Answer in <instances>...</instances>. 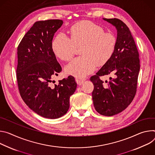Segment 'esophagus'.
Returning a JSON list of instances; mask_svg holds the SVG:
<instances>
[{
  "label": "esophagus",
  "instance_id": "1",
  "mask_svg": "<svg viewBox=\"0 0 155 155\" xmlns=\"http://www.w3.org/2000/svg\"><path fill=\"white\" fill-rule=\"evenodd\" d=\"M75 80H76V83L78 84V85H81L84 81H85V79H81V78H76V79H75Z\"/></svg>",
  "mask_w": 155,
  "mask_h": 155
}]
</instances>
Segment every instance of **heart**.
Returning a JSON list of instances; mask_svg holds the SVG:
<instances>
[{"label":"heart","mask_w":155,"mask_h":155,"mask_svg":"<svg viewBox=\"0 0 155 155\" xmlns=\"http://www.w3.org/2000/svg\"><path fill=\"white\" fill-rule=\"evenodd\" d=\"M70 38L59 34L54 38L51 48L55 55L63 61H70L79 47L82 55L65 67L67 74L82 78L92 72L97 64H105L113 55L117 40L114 34L105 32L95 23L83 20L74 24L69 31Z\"/></svg>","instance_id":"obj_1"}]
</instances>
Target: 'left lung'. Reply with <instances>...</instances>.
<instances>
[{"instance_id": "obj_1", "label": "left lung", "mask_w": 155, "mask_h": 155, "mask_svg": "<svg viewBox=\"0 0 155 155\" xmlns=\"http://www.w3.org/2000/svg\"><path fill=\"white\" fill-rule=\"evenodd\" d=\"M104 20L117 29L116 47L111 59L90 80L94 85L92 95L95 109L101 115L111 116L124 110L132 101L137 92L140 60L127 25L117 18ZM110 74L113 78L104 84L100 77Z\"/></svg>"}]
</instances>
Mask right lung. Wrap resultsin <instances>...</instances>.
Wrapping results in <instances>:
<instances>
[{
    "label": "right lung",
    "instance_id": "obj_1",
    "mask_svg": "<svg viewBox=\"0 0 155 155\" xmlns=\"http://www.w3.org/2000/svg\"><path fill=\"white\" fill-rule=\"evenodd\" d=\"M63 23L61 20L34 23L17 48L16 79L20 95L30 109L48 119L59 118L67 113L70 98L77 87L72 76L54 86L50 84L61 71L51 44Z\"/></svg>",
    "mask_w": 155,
    "mask_h": 155
}]
</instances>
